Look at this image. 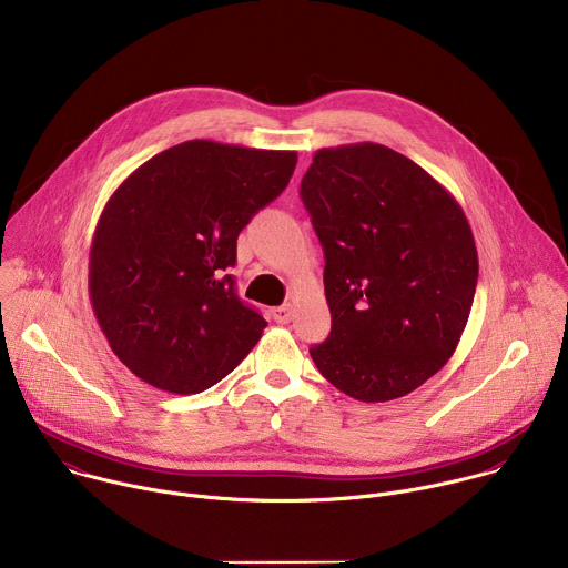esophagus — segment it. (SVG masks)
<instances>
[{
	"label": "esophagus",
	"mask_w": 568,
	"mask_h": 568,
	"mask_svg": "<svg viewBox=\"0 0 568 568\" xmlns=\"http://www.w3.org/2000/svg\"><path fill=\"white\" fill-rule=\"evenodd\" d=\"M272 316H274L276 323H290L292 316H294V312H292L290 305H278V307L272 310Z\"/></svg>",
	"instance_id": "obj_1"
}]
</instances>
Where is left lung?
Instances as JSON below:
<instances>
[{
	"label": "left lung",
	"instance_id": "left-lung-1",
	"mask_svg": "<svg viewBox=\"0 0 568 568\" xmlns=\"http://www.w3.org/2000/svg\"><path fill=\"white\" fill-rule=\"evenodd\" d=\"M321 240L328 339L310 355L362 402L407 395L454 355L478 256L469 222L416 161L379 143L321 148L301 180Z\"/></svg>",
	"mask_w": 568,
	"mask_h": 568
}]
</instances>
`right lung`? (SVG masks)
Masks as SVG:
<instances>
[{
    "label": "right lung",
    "mask_w": 568,
    "mask_h": 568,
    "mask_svg": "<svg viewBox=\"0 0 568 568\" xmlns=\"http://www.w3.org/2000/svg\"><path fill=\"white\" fill-rule=\"evenodd\" d=\"M294 150L206 139L148 159L108 200L90 298L114 355L154 388L189 395L226 377L267 321L235 294V240L276 200Z\"/></svg>",
    "instance_id": "add662e5"
}]
</instances>
